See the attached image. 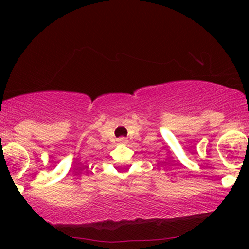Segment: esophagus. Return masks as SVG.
<instances>
[{
    "label": "esophagus",
    "mask_w": 249,
    "mask_h": 249,
    "mask_svg": "<svg viewBox=\"0 0 249 249\" xmlns=\"http://www.w3.org/2000/svg\"><path fill=\"white\" fill-rule=\"evenodd\" d=\"M118 141H119V142H122V144H125V142H128V139H127V138H125V137H120V138H119V139H118Z\"/></svg>",
    "instance_id": "1"
}]
</instances>
